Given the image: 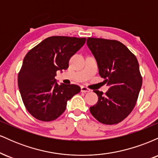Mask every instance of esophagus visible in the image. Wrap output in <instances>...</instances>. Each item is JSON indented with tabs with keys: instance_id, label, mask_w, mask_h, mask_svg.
<instances>
[{
	"instance_id": "34e87169",
	"label": "esophagus",
	"mask_w": 158,
	"mask_h": 158,
	"mask_svg": "<svg viewBox=\"0 0 158 158\" xmlns=\"http://www.w3.org/2000/svg\"><path fill=\"white\" fill-rule=\"evenodd\" d=\"M81 92H82V93H87V92H90V89H88V88H86V87L82 86L81 88Z\"/></svg>"
}]
</instances>
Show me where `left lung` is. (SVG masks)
Returning <instances> with one entry per match:
<instances>
[{
	"instance_id": "8db88e82",
	"label": "left lung",
	"mask_w": 158,
	"mask_h": 158,
	"mask_svg": "<svg viewBox=\"0 0 158 158\" xmlns=\"http://www.w3.org/2000/svg\"><path fill=\"white\" fill-rule=\"evenodd\" d=\"M87 44L97 60L99 75L110 87L106 94L94 90L98 102L90 111L99 123L117 124L137 103L143 82L138 61L126 46L116 40L88 38Z\"/></svg>"
}]
</instances>
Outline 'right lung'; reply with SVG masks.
<instances>
[{
  "instance_id": "obj_1",
  "label": "right lung",
  "mask_w": 158,
  "mask_h": 158,
  "mask_svg": "<svg viewBox=\"0 0 158 158\" xmlns=\"http://www.w3.org/2000/svg\"><path fill=\"white\" fill-rule=\"evenodd\" d=\"M85 38L51 36L31 49L23 59L18 85L25 108L32 117L54 120L66 109L67 102L80 92L77 85H59L57 70H66L69 60L85 44Z\"/></svg>"
}]
</instances>
